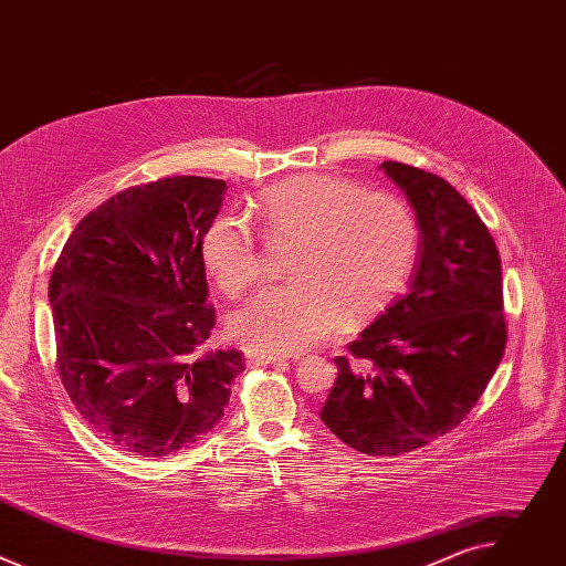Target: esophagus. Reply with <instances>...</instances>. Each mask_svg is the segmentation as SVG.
<instances>
[{
    "label": "esophagus",
    "mask_w": 566,
    "mask_h": 566,
    "mask_svg": "<svg viewBox=\"0 0 566 566\" xmlns=\"http://www.w3.org/2000/svg\"><path fill=\"white\" fill-rule=\"evenodd\" d=\"M247 358H249V363H255V365H282V363H286L284 356H273V354L253 352V349L247 352Z\"/></svg>",
    "instance_id": "obj_1"
}]
</instances>
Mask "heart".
Segmentation results:
<instances>
[{
    "mask_svg": "<svg viewBox=\"0 0 566 566\" xmlns=\"http://www.w3.org/2000/svg\"><path fill=\"white\" fill-rule=\"evenodd\" d=\"M253 214L269 241L293 239V275L258 293L230 319V336L253 352L302 354L327 340L343 317L380 311L408 282L419 253V223L389 192H365L332 175H295L262 190ZM208 273L226 295H241L264 277L251 226L217 214L201 239Z\"/></svg>",
    "mask_w": 566,
    "mask_h": 566,
    "instance_id": "obj_1",
    "label": "heart"
}]
</instances>
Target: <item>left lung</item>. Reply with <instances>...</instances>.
I'll list each match as a JSON object with an SVG mask.
<instances>
[{
    "label": "left lung",
    "mask_w": 566,
    "mask_h": 566,
    "mask_svg": "<svg viewBox=\"0 0 566 566\" xmlns=\"http://www.w3.org/2000/svg\"><path fill=\"white\" fill-rule=\"evenodd\" d=\"M421 228L410 289L347 345L319 419L371 457L419 450L457 428L506 347L502 262L486 223L441 177L385 160Z\"/></svg>",
    "instance_id": "left-lung-1"
}]
</instances>
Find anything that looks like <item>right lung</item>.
Wrapping results in <instances>:
<instances>
[{
	"label": "right lung",
	"instance_id": "add662e5",
	"mask_svg": "<svg viewBox=\"0 0 566 566\" xmlns=\"http://www.w3.org/2000/svg\"><path fill=\"white\" fill-rule=\"evenodd\" d=\"M226 181L168 177L83 217L53 266L55 367L75 410L112 446L166 457L223 417L244 354L210 349L214 306L201 239Z\"/></svg>",
	"mask_w": 566,
	"mask_h": 566
}]
</instances>
